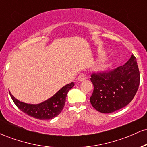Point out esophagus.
I'll list each match as a JSON object with an SVG mask.
<instances>
[{
    "instance_id": "34e87169",
    "label": "esophagus",
    "mask_w": 147,
    "mask_h": 147,
    "mask_svg": "<svg viewBox=\"0 0 147 147\" xmlns=\"http://www.w3.org/2000/svg\"><path fill=\"white\" fill-rule=\"evenodd\" d=\"M87 79V76L85 73H82L80 74L77 77V80L79 81V82H82V81L86 80Z\"/></svg>"
}]
</instances>
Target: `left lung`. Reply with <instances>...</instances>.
<instances>
[{"instance_id": "1", "label": "left lung", "mask_w": 147, "mask_h": 147, "mask_svg": "<svg viewBox=\"0 0 147 147\" xmlns=\"http://www.w3.org/2000/svg\"><path fill=\"white\" fill-rule=\"evenodd\" d=\"M94 86L90 101L93 108L111 113L125 107L133 100L140 84V72L134 55L124 65L112 71L92 74Z\"/></svg>"}]
</instances>
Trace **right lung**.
Wrapping results in <instances>:
<instances>
[{"mask_svg":"<svg viewBox=\"0 0 147 147\" xmlns=\"http://www.w3.org/2000/svg\"><path fill=\"white\" fill-rule=\"evenodd\" d=\"M74 85L75 83L72 82L64 86L50 98L37 104L22 102L15 98L10 92L9 95L16 106L23 113L38 119H50L57 117L63 110L67 94Z\"/></svg>","mask_w":147,"mask_h":147,"instance_id":"right-lung-1","label":"right lung"}]
</instances>
